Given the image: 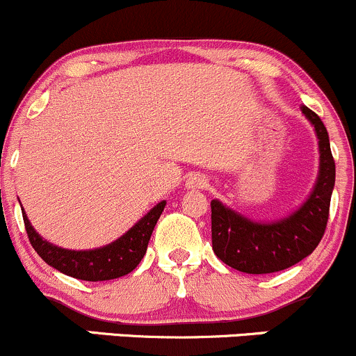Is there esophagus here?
I'll use <instances>...</instances> for the list:
<instances>
[{"mask_svg":"<svg viewBox=\"0 0 356 356\" xmlns=\"http://www.w3.org/2000/svg\"><path fill=\"white\" fill-rule=\"evenodd\" d=\"M185 186L188 190H204L209 186V178L205 177V175H200V173L190 175V177L186 178Z\"/></svg>","mask_w":356,"mask_h":356,"instance_id":"obj_1","label":"esophagus"}]
</instances>
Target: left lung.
<instances>
[{
	"label": "left lung",
	"instance_id": "8db88e82",
	"mask_svg": "<svg viewBox=\"0 0 356 356\" xmlns=\"http://www.w3.org/2000/svg\"><path fill=\"white\" fill-rule=\"evenodd\" d=\"M302 113L314 127L319 146V171L311 195L299 209L282 219L263 222L243 216L217 198L210 202L213 253L231 268L251 275L290 268L311 254L323 239L336 168L323 120L307 106H302Z\"/></svg>",
	"mask_w": 356,
	"mask_h": 356
}]
</instances>
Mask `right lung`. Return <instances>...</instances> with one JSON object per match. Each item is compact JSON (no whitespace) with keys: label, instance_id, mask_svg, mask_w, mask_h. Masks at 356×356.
<instances>
[{"label":"right lung","instance_id":"add662e5","mask_svg":"<svg viewBox=\"0 0 356 356\" xmlns=\"http://www.w3.org/2000/svg\"><path fill=\"white\" fill-rule=\"evenodd\" d=\"M164 205H166V200L154 205L143 219L137 220L124 236H120L113 243L95 248V250L81 251L66 250V248L49 243L33 229L24 209H22V213H24L30 244L47 265L78 280L103 282L124 277L139 265L140 259L146 254L149 239L159 216L163 213Z\"/></svg>","mask_w":356,"mask_h":356}]
</instances>
